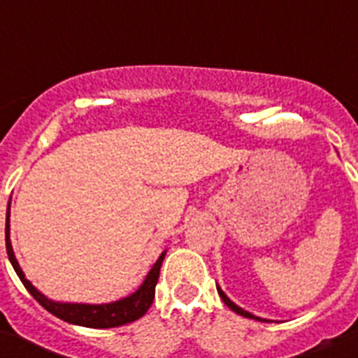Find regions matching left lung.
Listing matches in <instances>:
<instances>
[{"label": "left lung", "mask_w": 358, "mask_h": 358, "mask_svg": "<svg viewBox=\"0 0 358 358\" xmlns=\"http://www.w3.org/2000/svg\"><path fill=\"white\" fill-rule=\"evenodd\" d=\"M217 290H218V296L222 297V301L226 303L227 306H229L231 310H233V312H236V314H240V315H243V317H249V319H256V321H267V319H262V317H256V315H252V314H249L248 310H243V308H240L238 305H235V303L231 301L229 297L226 296V294L222 292V289H220V287L217 285Z\"/></svg>", "instance_id": "8db88e82"}]
</instances>
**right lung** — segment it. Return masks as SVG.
<instances>
[{
	"label": "right lung",
	"instance_id": "add662e5",
	"mask_svg": "<svg viewBox=\"0 0 358 358\" xmlns=\"http://www.w3.org/2000/svg\"><path fill=\"white\" fill-rule=\"evenodd\" d=\"M5 242H6V255L10 260L12 267L17 273L19 280L23 281L24 289L34 296L39 305L48 310L50 314L55 317L62 319L71 324H78V327L87 328H115L127 324V322L136 321V319L143 317L147 314V310L150 308L152 301H154V294H156V283L159 280V268L163 264V258L166 252H161L154 267L150 268V273L147 274L141 287L136 290L131 296L118 299V301L106 303V305H85V303H59L52 301L48 297L41 294L36 287L31 285L30 281L24 278V273L19 267L17 260H15L14 251H12L10 243V202L6 208V224H5Z\"/></svg>",
	"mask_w": 358,
	"mask_h": 358
}]
</instances>
